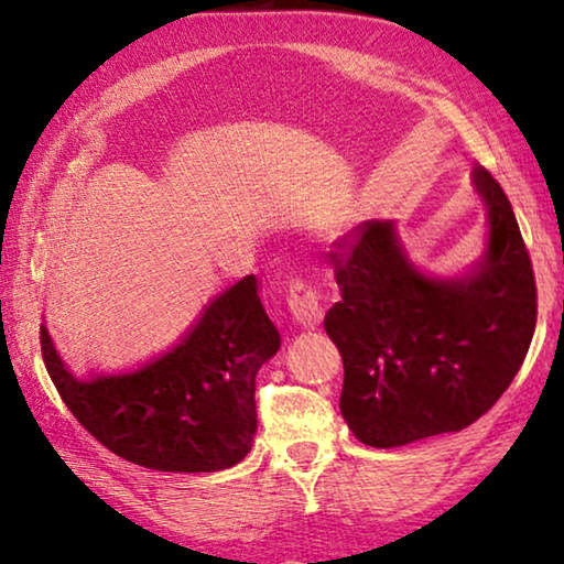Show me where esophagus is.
<instances>
[{
    "label": "esophagus",
    "instance_id": "1",
    "mask_svg": "<svg viewBox=\"0 0 564 564\" xmlns=\"http://www.w3.org/2000/svg\"><path fill=\"white\" fill-rule=\"evenodd\" d=\"M288 307L292 321L303 328H315L321 326L323 315H326V305H323L321 292L307 284L305 280H295L290 284V295H288Z\"/></svg>",
    "mask_w": 564,
    "mask_h": 564
}]
</instances>
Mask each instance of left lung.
Wrapping results in <instances>:
<instances>
[{
	"mask_svg": "<svg viewBox=\"0 0 564 564\" xmlns=\"http://www.w3.org/2000/svg\"><path fill=\"white\" fill-rule=\"evenodd\" d=\"M488 249L469 274L415 269L395 223L365 220L330 251L341 300L326 334L344 359L341 413L361 444L390 449L462 431L488 413L527 357L536 282L513 207L488 169Z\"/></svg>",
	"mask_w": 564,
	"mask_h": 564,
	"instance_id": "1",
	"label": "left lung"
}]
</instances>
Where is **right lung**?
<instances>
[{
	"instance_id": "add662e5",
	"label": "right lung",
	"mask_w": 564,
	"mask_h": 564,
	"mask_svg": "<svg viewBox=\"0 0 564 564\" xmlns=\"http://www.w3.org/2000/svg\"><path fill=\"white\" fill-rule=\"evenodd\" d=\"M280 341L253 274L220 292L180 344L126 375L76 380L41 326L45 369L74 419L112 454L161 473H218L251 452L257 372Z\"/></svg>"
}]
</instances>
